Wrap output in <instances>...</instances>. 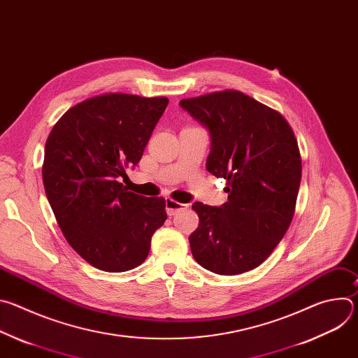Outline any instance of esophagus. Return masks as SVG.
<instances>
[{
    "instance_id": "obj_1",
    "label": "esophagus",
    "mask_w": 358,
    "mask_h": 358,
    "mask_svg": "<svg viewBox=\"0 0 358 358\" xmlns=\"http://www.w3.org/2000/svg\"><path fill=\"white\" fill-rule=\"evenodd\" d=\"M189 206L188 203H181V202H178V201H174V199H171V198H167L166 199V211H167V214L171 217V215H176L177 213H180V211H182V210H187Z\"/></svg>"
}]
</instances>
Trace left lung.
<instances>
[{
    "instance_id": "1",
    "label": "left lung",
    "mask_w": 358,
    "mask_h": 358,
    "mask_svg": "<svg viewBox=\"0 0 358 358\" xmlns=\"http://www.w3.org/2000/svg\"><path fill=\"white\" fill-rule=\"evenodd\" d=\"M180 106L210 131L207 170L227 180L228 202H194L198 228L189 235L194 259L218 275L259 266L285 236L296 207L301 159L285 117L242 92L182 99Z\"/></svg>"
}]
</instances>
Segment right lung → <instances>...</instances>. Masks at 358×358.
Wrapping results in <instances>:
<instances>
[{"label": "right lung", "instance_id": "1", "mask_svg": "<svg viewBox=\"0 0 358 358\" xmlns=\"http://www.w3.org/2000/svg\"><path fill=\"white\" fill-rule=\"evenodd\" d=\"M167 105V97L94 96L71 108L48 136L42 180L49 206L68 243L100 271L143 264L152 234L167 220L164 198L120 182Z\"/></svg>", "mask_w": 358, "mask_h": 358}]
</instances>
